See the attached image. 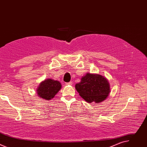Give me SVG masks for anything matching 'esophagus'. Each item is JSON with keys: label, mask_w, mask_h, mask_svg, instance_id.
<instances>
[{"label": "esophagus", "mask_w": 147, "mask_h": 147, "mask_svg": "<svg viewBox=\"0 0 147 147\" xmlns=\"http://www.w3.org/2000/svg\"><path fill=\"white\" fill-rule=\"evenodd\" d=\"M71 84H72V81H70L69 82H66L65 85L66 86H69V85H71Z\"/></svg>", "instance_id": "obj_1"}]
</instances>
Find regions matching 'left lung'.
<instances>
[{"label":"left lung","mask_w":147,"mask_h":147,"mask_svg":"<svg viewBox=\"0 0 147 147\" xmlns=\"http://www.w3.org/2000/svg\"><path fill=\"white\" fill-rule=\"evenodd\" d=\"M75 87L81 97L88 103H100L108 97L110 92L108 80L98 74L87 73Z\"/></svg>","instance_id":"left-lung-1"}]
</instances>
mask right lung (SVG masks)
I'll return each instance as SVG.
<instances>
[{
    "instance_id": "add662e5",
    "label": "right lung",
    "mask_w": 147,
    "mask_h": 147,
    "mask_svg": "<svg viewBox=\"0 0 147 147\" xmlns=\"http://www.w3.org/2000/svg\"><path fill=\"white\" fill-rule=\"evenodd\" d=\"M61 88V85L59 81L48 78L40 83L36 93L40 98L48 100L54 98Z\"/></svg>"
}]
</instances>
